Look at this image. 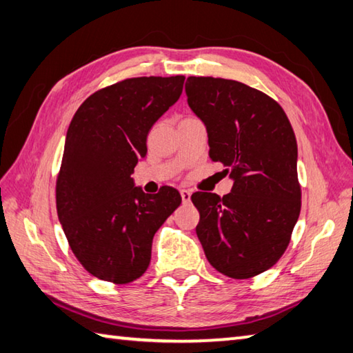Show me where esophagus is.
Returning a JSON list of instances; mask_svg holds the SVG:
<instances>
[{
	"label": "esophagus",
	"mask_w": 353,
	"mask_h": 353,
	"mask_svg": "<svg viewBox=\"0 0 353 353\" xmlns=\"http://www.w3.org/2000/svg\"><path fill=\"white\" fill-rule=\"evenodd\" d=\"M181 196H182L183 203H190V200H191V191H188V190H181Z\"/></svg>",
	"instance_id": "34e87169"
}]
</instances>
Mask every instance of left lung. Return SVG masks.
<instances>
[{"label":"left lung","mask_w":353,"mask_h":353,"mask_svg":"<svg viewBox=\"0 0 353 353\" xmlns=\"http://www.w3.org/2000/svg\"><path fill=\"white\" fill-rule=\"evenodd\" d=\"M185 91L206 125L209 157L234 179L226 196H191L197 236L216 272L250 279L281 259L301 214L294 130L279 103L241 81L188 77Z\"/></svg>","instance_id":"obj_1"}]
</instances>
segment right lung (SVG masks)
<instances>
[{
    "label": "right lung",
    "mask_w": 353,
    "mask_h": 353,
    "mask_svg": "<svg viewBox=\"0 0 353 353\" xmlns=\"http://www.w3.org/2000/svg\"><path fill=\"white\" fill-rule=\"evenodd\" d=\"M183 76L133 77L89 95L66 132L56 208L68 244L88 273L129 283L145 273L153 236L182 203L177 190L145 194L130 177L147 154L152 125L174 104Z\"/></svg>",
    "instance_id": "add662e5"
}]
</instances>
